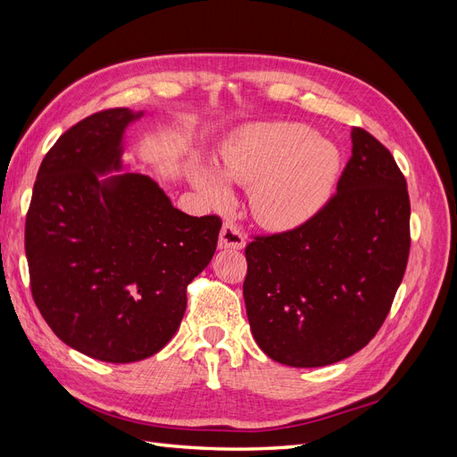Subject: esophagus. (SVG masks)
<instances>
[{"label":"esophagus","mask_w":457,"mask_h":457,"mask_svg":"<svg viewBox=\"0 0 457 457\" xmlns=\"http://www.w3.org/2000/svg\"><path fill=\"white\" fill-rule=\"evenodd\" d=\"M244 234L232 223H225L219 234V250H244Z\"/></svg>","instance_id":"34e87169"}]
</instances>
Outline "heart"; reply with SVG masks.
I'll list each match as a JSON object with an SVG mask.
<instances>
[{"instance_id": "b5f03b06", "label": "heart", "mask_w": 457, "mask_h": 457, "mask_svg": "<svg viewBox=\"0 0 457 457\" xmlns=\"http://www.w3.org/2000/svg\"><path fill=\"white\" fill-rule=\"evenodd\" d=\"M343 168L341 148L299 121H250L220 143L219 165H190L202 198L215 210L232 204L227 181L250 188L252 213L270 230L307 225L334 196Z\"/></svg>"}]
</instances>
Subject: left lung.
Masks as SVG:
<instances>
[{
    "label": "left lung",
    "mask_w": 457,
    "mask_h": 457,
    "mask_svg": "<svg viewBox=\"0 0 457 457\" xmlns=\"http://www.w3.org/2000/svg\"><path fill=\"white\" fill-rule=\"evenodd\" d=\"M351 137L353 156L324 210L245 247L253 339L286 366H328L366 347L406 270V179L376 137L361 128Z\"/></svg>",
    "instance_id": "left-lung-1"
}]
</instances>
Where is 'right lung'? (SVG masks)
<instances>
[{
	"label": "right lung",
	"mask_w": 457,
	"mask_h": 457,
	"mask_svg": "<svg viewBox=\"0 0 457 457\" xmlns=\"http://www.w3.org/2000/svg\"><path fill=\"white\" fill-rule=\"evenodd\" d=\"M145 110L76 123L39 165L24 247L36 305L68 347L128 364L181 326L187 286L210 265L220 219L173 207L154 179L126 171V129Z\"/></svg>",
	"instance_id": "obj_1"
}]
</instances>
